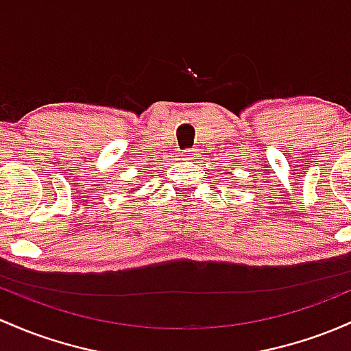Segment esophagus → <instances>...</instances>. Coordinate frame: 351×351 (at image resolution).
Segmentation results:
<instances>
[{
    "label": "esophagus",
    "instance_id": "esophagus-1",
    "mask_svg": "<svg viewBox=\"0 0 351 351\" xmlns=\"http://www.w3.org/2000/svg\"><path fill=\"white\" fill-rule=\"evenodd\" d=\"M198 155V152H196L195 148H190V149H184L183 152V156H184V160H193V158Z\"/></svg>",
    "mask_w": 351,
    "mask_h": 351
}]
</instances>
